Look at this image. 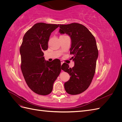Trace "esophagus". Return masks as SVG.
<instances>
[{"instance_id": "1", "label": "esophagus", "mask_w": 122, "mask_h": 122, "mask_svg": "<svg viewBox=\"0 0 122 122\" xmlns=\"http://www.w3.org/2000/svg\"><path fill=\"white\" fill-rule=\"evenodd\" d=\"M61 65H62V64L64 63V61H61Z\"/></svg>"}]
</instances>
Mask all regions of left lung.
Returning <instances> with one entry per match:
<instances>
[{
	"label": "left lung",
	"instance_id": "obj_1",
	"mask_svg": "<svg viewBox=\"0 0 122 122\" xmlns=\"http://www.w3.org/2000/svg\"><path fill=\"white\" fill-rule=\"evenodd\" d=\"M61 34H68L71 39L70 54L74 61L72 68L66 63L61 69L69 73L70 80L64 84L65 89L70 95L82 93L89 87L94 77L98 50L94 36L84 25L77 23L60 25Z\"/></svg>",
	"mask_w": 122,
	"mask_h": 122
}]
</instances>
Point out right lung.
I'll return each mask as SVG.
<instances>
[{
    "mask_svg": "<svg viewBox=\"0 0 122 122\" xmlns=\"http://www.w3.org/2000/svg\"><path fill=\"white\" fill-rule=\"evenodd\" d=\"M59 24L40 22L25 33L20 48L21 69L27 86L35 93L47 95L61 72L58 59L49 62L45 60L43 51L48 48L51 33Z\"/></svg>",
    "mask_w": 122,
    "mask_h": 122,
    "instance_id": "1",
    "label": "right lung"
}]
</instances>
